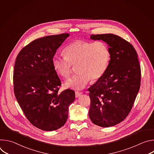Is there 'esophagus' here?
Segmentation results:
<instances>
[{"instance_id":"1","label":"esophagus","mask_w":154,"mask_h":154,"mask_svg":"<svg viewBox=\"0 0 154 154\" xmlns=\"http://www.w3.org/2000/svg\"><path fill=\"white\" fill-rule=\"evenodd\" d=\"M82 94V92H79V91H75V97H79Z\"/></svg>"}]
</instances>
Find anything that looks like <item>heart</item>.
<instances>
[{
	"mask_svg": "<svg viewBox=\"0 0 154 154\" xmlns=\"http://www.w3.org/2000/svg\"><path fill=\"white\" fill-rule=\"evenodd\" d=\"M64 55L53 57V68L58 75L67 79L72 73V66L77 65L79 73L66 83V86L74 90L83 89L91 79L96 81L100 79L110 59L106 45L100 41H75L64 49Z\"/></svg>",
	"mask_w": 154,
	"mask_h": 154,
	"instance_id": "heart-1",
	"label": "heart"
}]
</instances>
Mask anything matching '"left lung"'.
<instances>
[{"label":"left lung","mask_w":154,"mask_h":154,"mask_svg":"<svg viewBox=\"0 0 154 154\" xmlns=\"http://www.w3.org/2000/svg\"><path fill=\"white\" fill-rule=\"evenodd\" d=\"M91 39L105 41L110 54L104 75L88 88L93 123L108 127L122 122L129 114L139 91L141 68L134 46L112 33L91 35Z\"/></svg>","instance_id":"1"}]
</instances>
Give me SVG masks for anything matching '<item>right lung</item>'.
I'll return each mask as SVG.
<instances>
[{
	"label": "right lung",
	"mask_w": 154,
	"mask_h": 154,
	"mask_svg": "<svg viewBox=\"0 0 154 154\" xmlns=\"http://www.w3.org/2000/svg\"><path fill=\"white\" fill-rule=\"evenodd\" d=\"M69 33L42 37L19 52L13 71L14 93L29 122L45 131L61 127L68 117L75 92L59 93L61 81L54 69L52 58Z\"/></svg>",
	"instance_id": "right-lung-1"
}]
</instances>
